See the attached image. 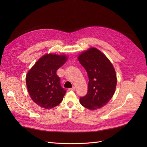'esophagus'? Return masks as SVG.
I'll return each instance as SVG.
<instances>
[{"label": "esophagus", "mask_w": 147, "mask_h": 147, "mask_svg": "<svg viewBox=\"0 0 147 147\" xmlns=\"http://www.w3.org/2000/svg\"><path fill=\"white\" fill-rule=\"evenodd\" d=\"M69 90H70V91H75V87L73 86L72 88H70Z\"/></svg>", "instance_id": "esophagus-1"}]
</instances>
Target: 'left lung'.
Instances as JSON below:
<instances>
[{
  "mask_svg": "<svg viewBox=\"0 0 147 147\" xmlns=\"http://www.w3.org/2000/svg\"><path fill=\"white\" fill-rule=\"evenodd\" d=\"M77 58L89 78L88 92L80 98V102L91 110L103 107L112 99L116 90L117 78L113 64L103 53L94 47L83 51Z\"/></svg>",
  "mask_w": 147,
  "mask_h": 147,
  "instance_id": "left-lung-1",
  "label": "left lung"
}]
</instances>
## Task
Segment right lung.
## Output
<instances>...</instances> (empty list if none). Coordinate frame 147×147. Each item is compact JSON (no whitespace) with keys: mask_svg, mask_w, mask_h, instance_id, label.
Listing matches in <instances>:
<instances>
[{"mask_svg":"<svg viewBox=\"0 0 147 147\" xmlns=\"http://www.w3.org/2000/svg\"><path fill=\"white\" fill-rule=\"evenodd\" d=\"M67 59L68 56L64 54L47 53L28 71L26 86L31 99L37 105L50 109L63 100L66 91L61 86L56 71Z\"/></svg>","mask_w":147,"mask_h":147,"instance_id":"1","label":"right lung"}]
</instances>
